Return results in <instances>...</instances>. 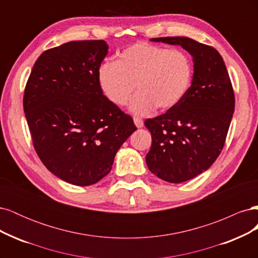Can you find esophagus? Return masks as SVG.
Wrapping results in <instances>:
<instances>
[{
	"mask_svg": "<svg viewBox=\"0 0 258 258\" xmlns=\"http://www.w3.org/2000/svg\"><path fill=\"white\" fill-rule=\"evenodd\" d=\"M134 121L138 128H142L144 126L143 120L141 118H139V117H134Z\"/></svg>",
	"mask_w": 258,
	"mask_h": 258,
	"instance_id": "34e87169",
	"label": "esophagus"
}]
</instances>
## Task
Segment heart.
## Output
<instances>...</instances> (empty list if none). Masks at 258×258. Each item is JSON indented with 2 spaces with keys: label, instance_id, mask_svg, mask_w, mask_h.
Instances as JSON below:
<instances>
[{
  "label": "heart",
  "instance_id": "b5f03b06",
  "mask_svg": "<svg viewBox=\"0 0 258 258\" xmlns=\"http://www.w3.org/2000/svg\"><path fill=\"white\" fill-rule=\"evenodd\" d=\"M192 76L194 66L186 52L140 42L122 50L115 62L101 64L98 81L107 100L118 106L128 103L137 87L130 110L144 115L156 107L177 105L188 92Z\"/></svg>",
  "mask_w": 258,
  "mask_h": 258
}]
</instances>
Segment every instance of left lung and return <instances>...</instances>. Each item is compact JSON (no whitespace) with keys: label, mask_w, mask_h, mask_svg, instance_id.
<instances>
[{"label":"left lung","mask_w":258,"mask_h":258,"mask_svg":"<svg viewBox=\"0 0 258 258\" xmlns=\"http://www.w3.org/2000/svg\"><path fill=\"white\" fill-rule=\"evenodd\" d=\"M152 41L182 46L194 60L191 86L183 100L144 122L153 140L145 158L148 169L163 181L182 183L208 170L220 156L235 111V93L224 60L212 46L184 36Z\"/></svg>","instance_id":"1"}]
</instances>
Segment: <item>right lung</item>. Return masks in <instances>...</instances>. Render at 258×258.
Here are the masks:
<instances>
[{
    "label": "right lung",
    "instance_id": "obj_1",
    "mask_svg": "<svg viewBox=\"0 0 258 258\" xmlns=\"http://www.w3.org/2000/svg\"><path fill=\"white\" fill-rule=\"evenodd\" d=\"M103 40L74 41L37 58L23 95L34 150L51 173L77 186L99 182L134 134V119L103 95Z\"/></svg>",
    "mask_w": 258,
    "mask_h": 258
}]
</instances>
